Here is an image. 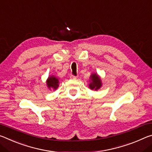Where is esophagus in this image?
<instances>
[{"label": "esophagus", "mask_w": 152, "mask_h": 152, "mask_svg": "<svg viewBox=\"0 0 152 152\" xmlns=\"http://www.w3.org/2000/svg\"><path fill=\"white\" fill-rule=\"evenodd\" d=\"M77 77H78V76H75V75H71V76H70V78L72 79H77Z\"/></svg>", "instance_id": "esophagus-1"}]
</instances>
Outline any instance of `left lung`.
<instances>
[{
  "mask_svg": "<svg viewBox=\"0 0 152 152\" xmlns=\"http://www.w3.org/2000/svg\"><path fill=\"white\" fill-rule=\"evenodd\" d=\"M89 81H90V83L89 84V87L92 90L97 91L102 86L100 77L96 73H92L91 75Z\"/></svg>",
  "mask_w": 152,
  "mask_h": 152,
  "instance_id": "1",
  "label": "left lung"
}]
</instances>
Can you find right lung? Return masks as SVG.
I'll list each match as a JSON object with an SVG mask.
<instances>
[{"instance_id": "1", "label": "right lung", "mask_w": 152, "mask_h": 152, "mask_svg": "<svg viewBox=\"0 0 152 152\" xmlns=\"http://www.w3.org/2000/svg\"><path fill=\"white\" fill-rule=\"evenodd\" d=\"M46 84L49 89H53L54 90H55V89L58 88V87L59 86L58 79L56 78V77L54 75L50 76L48 79H47Z\"/></svg>"}]
</instances>
